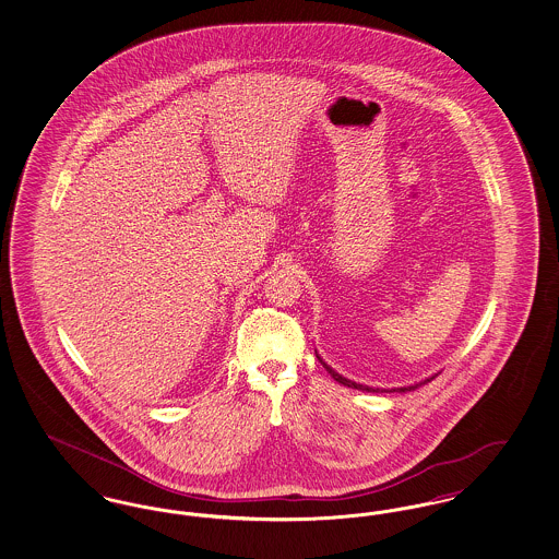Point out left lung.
I'll list each match as a JSON object with an SVG mask.
<instances>
[{
  "mask_svg": "<svg viewBox=\"0 0 559 559\" xmlns=\"http://www.w3.org/2000/svg\"><path fill=\"white\" fill-rule=\"evenodd\" d=\"M317 356H319V354H317ZM319 360H320V365H322V367H324V369H326V371L331 372V377H333V379H335V381H340V383H342V385H347V388H354V390H362V392H411V390H415V388H419V385H421V383H426V381H431V379H433V377H436V374H433V377H429V379H426V381H421V383H415V385H406V388H394V390H379V388H369V385H362V383H356V381H349V379H346V377H342V374H340V372L333 371V369H331V367H329V365H326V362H322V358H320V356H319Z\"/></svg>",
  "mask_w": 559,
  "mask_h": 559,
  "instance_id": "obj_1",
  "label": "left lung"
}]
</instances>
